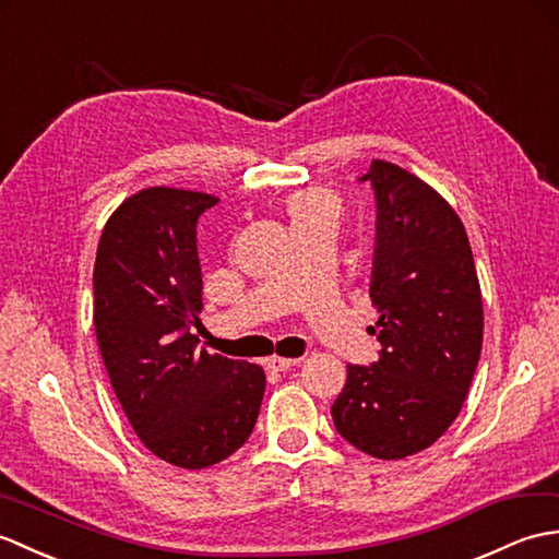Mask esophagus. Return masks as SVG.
Wrapping results in <instances>:
<instances>
[{"instance_id":"obj_1","label":"esophagus","mask_w":559,"mask_h":559,"mask_svg":"<svg viewBox=\"0 0 559 559\" xmlns=\"http://www.w3.org/2000/svg\"><path fill=\"white\" fill-rule=\"evenodd\" d=\"M301 358H287V356H270L267 358V368L270 370H289L292 366L299 364Z\"/></svg>"}]
</instances>
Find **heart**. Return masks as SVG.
Instances as JSON below:
<instances>
[{
	"mask_svg": "<svg viewBox=\"0 0 559 559\" xmlns=\"http://www.w3.org/2000/svg\"><path fill=\"white\" fill-rule=\"evenodd\" d=\"M289 213L294 217V225H301V222H311L316 217L337 215V198H334L330 191H322V189L299 191V193L292 195Z\"/></svg>",
	"mask_w": 559,
	"mask_h": 559,
	"instance_id": "1",
	"label": "heart"
}]
</instances>
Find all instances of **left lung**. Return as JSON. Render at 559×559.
<instances>
[{
    "instance_id": "1",
    "label": "left lung",
    "mask_w": 559,
    "mask_h": 559,
    "mask_svg": "<svg viewBox=\"0 0 559 559\" xmlns=\"http://www.w3.org/2000/svg\"><path fill=\"white\" fill-rule=\"evenodd\" d=\"M378 243L370 299L382 344L373 366H346L332 404L340 436L376 459H404L444 436L464 406L483 344V299L462 219L400 165L373 159Z\"/></svg>"
}]
</instances>
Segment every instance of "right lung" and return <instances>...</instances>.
<instances>
[{
    "instance_id": "right-lung-1",
    "label": "right lung",
    "mask_w": 559,
    "mask_h": 559,
    "mask_svg": "<svg viewBox=\"0 0 559 559\" xmlns=\"http://www.w3.org/2000/svg\"><path fill=\"white\" fill-rule=\"evenodd\" d=\"M219 198L151 186L109 215L93 270V322L129 424L163 462L207 468L251 436L265 370L198 349L195 222Z\"/></svg>"
}]
</instances>
